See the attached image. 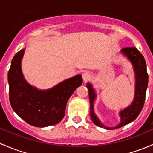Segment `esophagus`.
I'll return each instance as SVG.
<instances>
[{"mask_svg": "<svg viewBox=\"0 0 153 153\" xmlns=\"http://www.w3.org/2000/svg\"><path fill=\"white\" fill-rule=\"evenodd\" d=\"M90 78H91V75L88 72H85L82 74V78L85 83L87 82V81L90 79Z\"/></svg>", "mask_w": 153, "mask_h": 153, "instance_id": "1", "label": "esophagus"}]
</instances>
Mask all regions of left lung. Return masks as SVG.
<instances>
[{"mask_svg": "<svg viewBox=\"0 0 153 153\" xmlns=\"http://www.w3.org/2000/svg\"><path fill=\"white\" fill-rule=\"evenodd\" d=\"M121 52L128 58V59L133 64L135 72V99L131 105H129L124 110L120 112L121 123L115 127H106L101 123L96 115L94 113V100L95 98V93L92 86L88 83L86 84L89 90V98L90 102V117L93 123L100 127L106 129H118L124 125L133 121L138 115L144 104L146 97V88L148 86V74L146 71V61L142 54L135 47H125L121 49Z\"/></svg>", "mask_w": 153, "mask_h": 153, "instance_id": "obj_1", "label": "left lung"}]
</instances>
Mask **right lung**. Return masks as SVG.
Masks as SVG:
<instances>
[{
    "instance_id": "add662e5",
    "label": "right lung",
    "mask_w": 153,
    "mask_h": 153,
    "mask_svg": "<svg viewBox=\"0 0 153 153\" xmlns=\"http://www.w3.org/2000/svg\"><path fill=\"white\" fill-rule=\"evenodd\" d=\"M24 49L12 58L8 72L10 101L17 115L29 124L45 127L61 122L65 115L67 101L82 84L81 75L65 80L48 90H38L25 81L21 63Z\"/></svg>"
}]
</instances>
